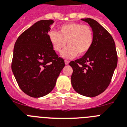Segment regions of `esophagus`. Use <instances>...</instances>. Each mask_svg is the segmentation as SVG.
Listing matches in <instances>:
<instances>
[{
  "mask_svg": "<svg viewBox=\"0 0 127 127\" xmlns=\"http://www.w3.org/2000/svg\"><path fill=\"white\" fill-rule=\"evenodd\" d=\"M69 62L68 60H65V65L69 64Z\"/></svg>",
  "mask_w": 127,
  "mask_h": 127,
  "instance_id": "34e87169",
  "label": "esophagus"
}]
</instances>
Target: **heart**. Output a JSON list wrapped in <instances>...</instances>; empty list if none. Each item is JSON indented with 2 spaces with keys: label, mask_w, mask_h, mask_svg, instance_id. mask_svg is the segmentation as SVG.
Here are the masks:
<instances>
[{
  "label": "heart",
  "mask_w": 127,
  "mask_h": 127,
  "mask_svg": "<svg viewBox=\"0 0 127 127\" xmlns=\"http://www.w3.org/2000/svg\"><path fill=\"white\" fill-rule=\"evenodd\" d=\"M52 48L59 52H62V56L65 58H73L77 55L82 56L91 50L93 45L94 35L93 29L89 25L81 23H69L62 25L59 28V33L50 31L48 34Z\"/></svg>",
  "instance_id": "b5f03b06"
}]
</instances>
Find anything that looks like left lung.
<instances>
[{
  "mask_svg": "<svg viewBox=\"0 0 127 127\" xmlns=\"http://www.w3.org/2000/svg\"><path fill=\"white\" fill-rule=\"evenodd\" d=\"M81 20L92 27L94 39L86 54L70 62L73 68L71 85L79 94L94 97L109 86L117 64V54L113 37L106 29L93 19Z\"/></svg>",
  "mask_w": 127,
  "mask_h": 127,
  "instance_id": "left-lung-1",
  "label": "left lung"
}]
</instances>
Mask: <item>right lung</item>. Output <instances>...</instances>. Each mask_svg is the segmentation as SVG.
I'll return each mask as SVG.
<instances>
[{"label": "right lung", "mask_w": 127, "mask_h": 127, "mask_svg": "<svg viewBox=\"0 0 127 127\" xmlns=\"http://www.w3.org/2000/svg\"><path fill=\"white\" fill-rule=\"evenodd\" d=\"M52 20H40L21 34L14 48L12 70L19 87L33 98L44 96L54 88L65 66L48 36Z\"/></svg>", "instance_id": "obj_1"}]
</instances>
